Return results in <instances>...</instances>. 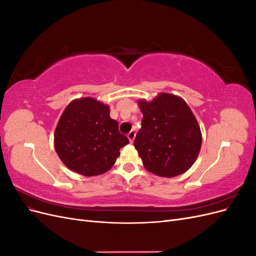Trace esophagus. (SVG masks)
<instances>
[{
	"label": "esophagus",
	"instance_id": "1",
	"mask_svg": "<svg viewBox=\"0 0 256 256\" xmlns=\"http://www.w3.org/2000/svg\"><path fill=\"white\" fill-rule=\"evenodd\" d=\"M127 136H128V138H129V141H130V142H134V138H136V131H134V130H131L130 132L127 134Z\"/></svg>",
	"mask_w": 256,
	"mask_h": 256
}]
</instances>
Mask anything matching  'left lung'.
Segmentation results:
<instances>
[{
  "label": "left lung",
  "mask_w": 256,
  "mask_h": 256,
  "mask_svg": "<svg viewBox=\"0 0 256 256\" xmlns=\"http://www.w3.org/2000/svg\"><path fill=\"white\" fill-rule=\"evenodd\" d=\"M143 114L134 147L147 171L161 177L180 175L194 164L202 132L194 114L180 96L160 92L152 102L138 100Z\"/></svg>",
  "instance_id": "8db88e82"
}]
</instances>
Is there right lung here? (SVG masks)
Instances as JSON below:
<instances>
[{"instance_id": "obj_1", "label": "right lung", "mask_w": 256, "mask_h": 256, "mask_svg": "<svg viewBox=\"0 0 256 256\" xmlns=\"http://www.w3.org/2000/svg\"><path fill=\"white\" fill-rule=\"evenodd\" d=\"M127 136L110 118V108L92 97L69 104L54 131V148L62 162L84 176L104 174L114 166Z\"/></svg>"}]
</instances>
